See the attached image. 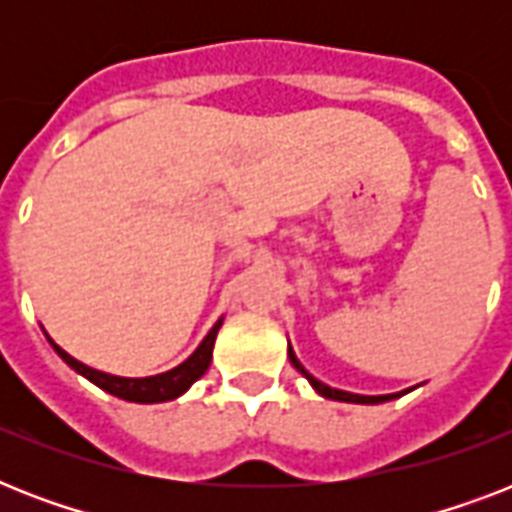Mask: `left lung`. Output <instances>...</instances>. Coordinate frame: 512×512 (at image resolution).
I'll use <instances>...</instances> for the list:
<instances>
[{
  "instance_id": "1",
  "label": "left lung",
  "mask_w": 512,
  "mask_h": 512,
  "mask_svg": "<svg viewBox=\"0 0 512 512\" xmlns=\"http://www.w3.org/2000/svg\"><path fill=\"white\" fill-rule=\"evenodd\" d=\"M287 356H289V361H292V366H295L297 372L303 374L305 380L311 382V388L316 390L319 396L332 398V401H345V404H385V401H393V398H401V396H406V393H409V390H401V393H385V396H361V393H348V390L329 388L327 382L316 380V377H313V374L308 372L303 364H300V358H297L295 350H292V342H289Z\"/></svg>"
}]
</instances>
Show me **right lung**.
<instances>
[{
  "instance_id": "add662e5",
  "label": "right lung",
  "mask_w": 512,
  "mask_h": 512,
  "mask_svg": "<svg viewBox=\"0 0 512 512\" xmlns=\"http://www.w3.org/2000/svg\"><path fill=\"white\" fill-rule=\"evenodd\" d=\"M220 327H223V316L215 321V327L209 329L207 337L199 342V348L193 350L183 364H177L170 372L151 374V377H119V374L100 372V369H92V366L76 361V358L60 348L58 342L52 340L47 332H44V337H47V342L52 345V350H55L76 374L87 377V380H90L92 385H98L100 390H106V393H111V396L116 398H124V401H132V404H164V401H172V398L183 396L185 390L191 388L193 382L207 372L209 361H212V348H215V337L217 332H220Z\"/></svg>"
}]
</instances>
